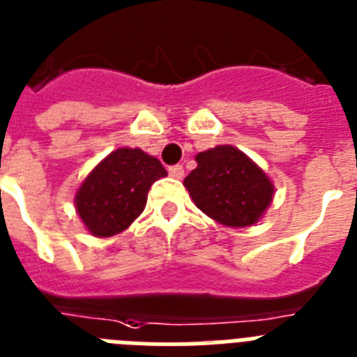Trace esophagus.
I'll use <instances>...</instances> for the list:
<instances>
[{"label":"esophagus","instance_id":"34e87169","mask_svg":"<svg viewBox=\"0 0 357 357\" xmlns=\"http://www.w3.org/2000/svg\"><path fill=\"white\" fill-rule=\"evenodd\" d=\"M169 174L176 179H181L185 176V170H183V165H172L169 167Z\"/></svg>","mask_w":357,"mask_h":357}]
</instances>
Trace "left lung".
Listing matches in <instances>:
<instances>
[{
    "label": "left lung",
    "instance_id": "8db88e82",
    "mask_svg": "<svg viewBox=\"0 0 357 357\" xmlns=\"http://www.w3.org/2000/svg\"><path fill=\"white\" fill-rule=\"evenodd\" d=\"M196 161L183 185L197 208L225 226L255 225L273 199L268 176L231 145L199 153Z\"/></svg>",
    "mask_w": 357,
    "mask_h": 357
}]
</instances>
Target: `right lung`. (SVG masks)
<instances>
[{
    "mask_svg": "<svg viewBox=\"0 0 357 357\" xmlns=\"http://www.w3.org/2000/svg\"><path fill=\"white\" fill-rule=\"evenodd\" d=\"M165 176V167L142 149L113 151L77 192V212L93 235L120 234L144 212L151 185Z\"/></svg>",
    "mask_w": 357,
    "mask_h": 357,
    "instance_id": "add662e5",
    "label": "right lung"
}]
</instances>
